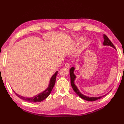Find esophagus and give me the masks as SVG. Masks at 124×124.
<instances>
[{
    "label": "esophagus",
    "mask_w": 124,
    "mask_h": 124,
    "mask_svg": "<svg viewBox=\"0 0 124 124\" xmlns=\"http://www.w3.org/2000/svg\"><path fill=\"white\" fill-rule=\"evenodd\" d=\"M64 66L66 68H69L70 67V64L68 63H66L64 64Z\"/></svg>",
    "instance_id": "obj_1"
}]
</instances>
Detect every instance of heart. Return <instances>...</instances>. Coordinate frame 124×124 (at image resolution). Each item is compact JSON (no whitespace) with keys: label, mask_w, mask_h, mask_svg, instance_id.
Masks as SVG:
<instances>
[{"label":"heart","mask_w":124,"mask_h":124,"mask_svg":"<svg viewBox=\"0 0 124 124\" xmlns=\"http://www.w3.org/2000/svg\"><path fill=\"white\" fill-rule=\"evenodd\" d=\"M85 38L83 37H80L77 38V40H76V41H77V43L78 44H80V43H83V42H84V41H85Z\"/></svg>","instance_id":"obj_1"}]
</instances>
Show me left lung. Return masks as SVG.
<instances>
[{
    "label": "left lung",
    "mask_w": 124,
    "mask_h": 124,
    "mask_svg": "<svg viewBox=\"0 0 124 124\" xmlns=\"http://www.w3.org/2000/svg\"><path fill=\"white\" fill-rule=\"evenodd\" d=\"M103 39H104V41H103L104 46H110L116 49V47L114 45V44H113L112 43V42L109 40V39L106 35H103ZM75 70V68L73 67L71 68V69H70L71 85V86L73 89V91H74L75 92V93L77 94L80 97H81V99H83L84 100H86V101H96L97 100L101 99V97L104 96L105 95H106V94L103 96H101L99 97H90V96H86L85 95H84L81 93L79 91V90L78 89V88H77V86H76L75 84V80L76 78V76L74 74Z\"/></svg>",
    "instance_id": "8db88e82"
}]
</instances>
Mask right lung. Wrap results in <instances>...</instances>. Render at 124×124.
<instances>
[{"label": "right lung", "instance_id": "obj_1", "mask_svg": "<svg viewBox=\"0 0 124 124\" xmlns=\"http://www.w3.org/2000/svg\"><path fill=\"white\" fill-rule=\"evenodd\" d=\"M57 72L58 71H56L54 74L52 76L51 79H50V81H49V83L48 87H47L44 91H43V92H41V93H40L37 95H36V96L32 97H27L21 96L20 95L17 94V93H15V94L18 97H20V99L28 102H41L42 101H43L44 100L46 99L47 97L49 95V94H51L52 89L53 88V87L55 84V80H56V77L57 74Z\"/></svg>", "mask_w": 124, "mask_h": 124}]
</instances>
